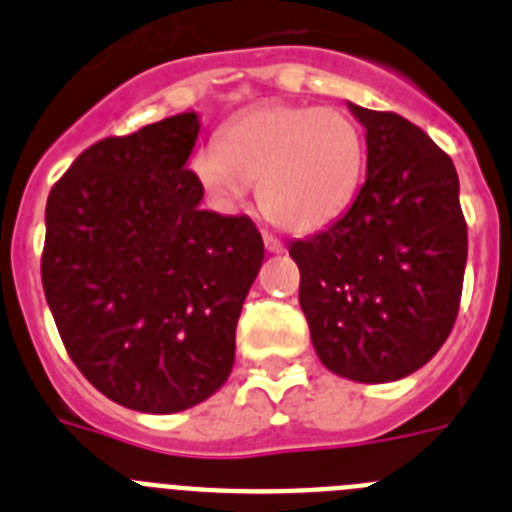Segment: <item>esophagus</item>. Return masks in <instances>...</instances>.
I'll list each match as a JSON object with an SVG mask.
<instances>
[{
    "label": "esophagus",
    "instance_id": "34e87169",
    "mask_svg": "<svg viewBox=\"0 0 512 512\" xmlns=\"http://www.w3.org/2000/svg\"><path fill=\"white\" fill-rule=\"evenodd\" d=\"M264 246H266V251H269V253H282L284 251V243L279 241V238H274V235H269V233H264Z\"/></svg>",
    "mask_w": 512,
    "mask_h": 512
}]
</instances>
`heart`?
I'll return each instance as SVG.
<instances>
[{
	"label": "heart",
	"instance_id": "heart-1",
	"mask_svg": "<svg viewBox=\"0 0 512 512\" xmlns=\"http://www.w3.org/2000/svg\"><path fill=\"white\" fill-rule=\"evenodd\" d=\"M364 138L356 122L328 107L261 104L200 148L194 176L220 207L241 205L259 184V207L289 233L333 223L364 176Z\"/></svg>",
	"mask_w": 512,
	"mask_h": 512
}]
</instances>
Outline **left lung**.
Instances as JSON below:
<instances>
[{"mask_svg":"<svg viewBox=\"0 0 512 512\" xmlns=\"http://www.w3.org/2000/svg\"><path fill=\"white\" fill-rule=\"evenodd\" d=\"M366 130V179L338 220L289 243L300 307L328 372L384 384L436 356L459 312L467 223L454 161L395 112L348 102Z\"/></svg>","mask_w":512,"mask_h":512,"instance_id":"8db88e82","label":"left lung"}]
</instances>
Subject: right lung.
<instances>
[{"mask_svg":"<svg viewBox=\"0 0 512 512\" xmlns=\"http://www.w3.org/2000/svg\"><path fill=\"white\" fill-rule=\"evenodd\" d=\"M182 112L76 158L45 205L43 289L79 372L117 405L171 415L215 395L264 264L251 217L202 210Z\"/></svg>","mask_w":512,"mask_h":512,"instance_id":"1","label":"right lung"}]
</instances>
